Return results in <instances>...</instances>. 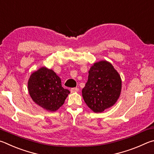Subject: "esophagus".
<instances>
[{
  "instance_id": "obj_1",
  "label": "esophagus",
  "mask_w": 154,
  "mask_h": 154,
  "mask_svg": "<svg viewBox=\"0 0 154 154\" xmlns=\"http://www.w3.org/2000/svg\"><path fill=\"white\" fill-rule=\"evenodd\" d=\"M79 91V88L75 87V88H72L71 90H70V91H71V93H75V92H78V91Z\"/></svg>"
}]
</instances>
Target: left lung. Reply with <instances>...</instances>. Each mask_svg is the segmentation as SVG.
Masks as SVG:
<instances>
[{"mask_svg": "<svg viewBox=\"0 0 154 154\" xmlns=\"http://www.w3.org/2000/svg\"><path fill=\"white\" fill-rule=\"evenodd\" d=\"M122 80L114 66L107 61L96 62L88 71L82 93L84 101L95 113L114 106L120 95Z\"/></svg>", "mask_w": 154, "mask_h": 154, "instance_id": "1", "label": "left lung"}]
</instances>
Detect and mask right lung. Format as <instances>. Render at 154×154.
Masks as SVG:
<instances>
[{
	"label": "right lung",
	"instance_id": "right-lung-1",
	"mask_svg": "<svg viewBox=\"0 0 154 154\" xmlns=\"http://www.w3.org/2000/svg\"><path fill=\"white\" fill-rule=\"evenodd\" d=\"M28 87L32 100L49 112H55L63 106L70 93L62 87L61 79L56 73L45 67L32 73Z\"/></svg>",
	"mask_w": 154,
	"mask_h": 154
}]
</instances>
